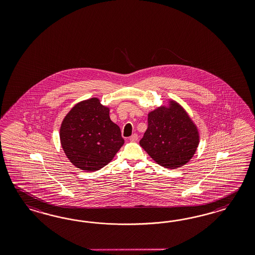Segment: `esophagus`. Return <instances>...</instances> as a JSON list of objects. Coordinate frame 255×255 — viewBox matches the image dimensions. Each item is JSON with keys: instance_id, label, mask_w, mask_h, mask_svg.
<instances>
[{"instance_id": "34e87169", "label": "esophagus", "mask_w": 255, "mask_h": 255, "mask_svg": "<svg viewBox=\"0 0 255 255\" xmlns=\"http://www.w3.org/2000/svg\"><path fill=\"white\" fill-rule=\"evenodd\" d=\"M129 139L131 142H136L138 140V135L136 133H133V134H131Z\"/></svg>"}]
</instances>
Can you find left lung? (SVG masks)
Instances as JSON below:
<instances>
[{
	"label": "left lung",
	"mask_w": 255,
	"mask_h": 255,
	"mask_svg": "<svg viewBox=\"0 0 255 255\" xmlns=\"http://www.w3.org/2000/svg\"><path fill=\"white\" fill-rule=\"evenodd\" d=\"M155 162L175 169L189 162L199 144L196 125L183 108L175 101L147 115V129L139 142Z\"/></svg>",
	"instance_id": "1"
}]
</instances>
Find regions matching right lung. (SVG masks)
I'll return each instance as SVG.
<instances>
[{
	"instance_id": "add662e5",
	"label": "right lung",
	"mask_w": 255,
	"mask_h": 255,
	"mask_svg": "<svg viewBox=\"0 0 255 255\" xmlns=\"http://www.w3.org/2000/svg\"><path fill=\"white\" fill-rule=\"evenodd\" d=\"M60 139L70 162L88 172L106 166L124 143L120 127L110 120L109 108L95 97L79 102L64 117Z\"/></svg>"
}]
</instances>
